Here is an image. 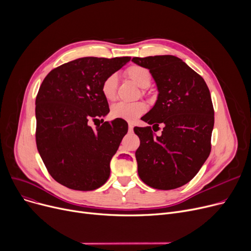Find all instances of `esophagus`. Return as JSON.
<instances>
[{
	"mask_svg": "<svg viewBox=\"0 0 251 251\" xmlns=\"http://www.w3.org/2000/svg\"><path fill=\"white\" fill-rule=\"evenodd\" d=\"M133 124L132 123H129V125H128V128H129V131H130V132H132V131H133Z\"/></svg>",
	"mask_w": 251,
	"mask_h": 251,
	"instance_id": "obj_1",
	"label": "esophagus"
}]
</instances>
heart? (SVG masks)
Segmentation results:
<instances>
[{"mask_svg": "<svg viewBox=\"0 0 251 251\" xmlns=\"http://www.w3.org/2000/svg\"><path fill=\"white\" fill-rule=\"evenodd\" d=\"M126 75L130 78V80H132L140 88H148L151 83V74L150 70L139 65L130 66L126 70ZM117 82V75L112 74L105 78L101 84V94L104 99L109 101H113L116 99ZM144 111H146V104L141 101L131 103L119 102L112 107L111 116L115 119H122V120L125 121H133L135 118L142 115Z\"/></svg>", "mask_w": 251, "mask_h": 251, "instance_id": "obj_1", "label": "heart"}]
</instances>
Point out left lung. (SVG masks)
Masks as SVG:
<instances>
[{"label": "left lung", "mask_w": 251, "mask_h": 251, "mask_svg": "<svg viewBox=\"0 0 251 251\" xmlns=\"http://www.w3.org/2000/svg\"><path fill=\"white\" fill-rule=\"evenodd\" d=\"M132 62L150 70L159 91L152 109L141 119L152 129L164 126L160 136L151 126L134 128L140 139L135 152L138 175L155 189L181 187L199 173L212 149L215 113L208 87L175 56L135 57Z\"/></svg>", "instance_id": "left-lung-1"}]
</instances>
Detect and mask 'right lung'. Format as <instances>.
<instances>
[{"instance_id": "obj_1", "label": "right lung", "mask_w": 251, "mask_h": 251, "mask_svg": "<svg viewBox=\"0 0 251 251\" xmlns=\"http://www.w3.org/2000/svg\"><path fill=\"white\" fill-rule=\"evenodd\" d=\"M130 57H85L65 63L44 79L35 100L36 147L50 175L74 190H95L110 177V162L128 124L122 119L92 128L110 112L101 84Z\"/></svg>"}]
</instances>
